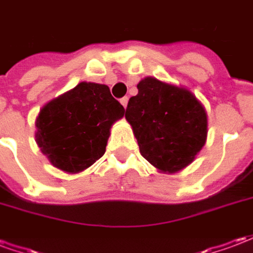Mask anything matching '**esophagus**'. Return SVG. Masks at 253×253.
Listing matches in <instances>:
<instances>
[{"instance_id":"obj_1","label":"esophagus","mask_w":253,"mask_h":253,"mask_svg":"<svg viewBox=\"0 0 253 253\" xmlns=\"http://www.w3.org/2000/svg\"><path fill=\"white\" fill-rule=\"evenodd\" d=\"M121 103H122V105H123V107L126 108V107H127V103H128V97H126V96H125V97H122V99H121Z\"/></svg>"}]
</instances>
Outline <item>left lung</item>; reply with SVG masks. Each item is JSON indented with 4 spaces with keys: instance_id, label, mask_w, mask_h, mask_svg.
Masks as SVG:
<instances>
[{
    "instance_id": "8db88e82",
    "label": "left lung",
    "mask_w": 253,
    "mask_h": 253,
    "mask_svg": "<svg viewBox=\"0 0 253 253\" xmlns=\"http://www.w3.org/2000/svg\"><path fill=\"white\" fill-rule=\"evenodd\" d=\"M128 100L127 122L139 152L157 169L173 173L191 164L206 142V111L190 90L146 77Z\"/></svg>"
}]
</instances>
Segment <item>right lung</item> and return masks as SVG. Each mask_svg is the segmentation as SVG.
<instances>
[{
    "label": "right lung",
    "mask_w": 253,
    "mask_h": 253,
    "mask_svg": "<svg viewBox=\"0 0 253 253\" xmlns=\"http://www.w3.org/2000/svg\"><path fill=\"white\" fill-rule=\"evenodd\" d=\"M123 115L107 85L80 83L42 108L36 143L54 167L78 173L105 153L111 126Z\"/></svg>",
    "instance_id": "add662e5"
}]
</instances>
